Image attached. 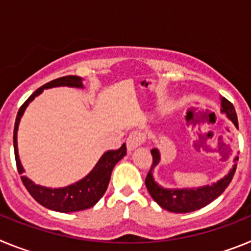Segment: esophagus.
Here are the masks:
<instances>
[{
    "instance_id": "34e87169",
    "label": "esophagus",
    "mask_w": 251,
    "mask_h": 251,
    "mask_svg": "<svg viewBox=\"0 0 251 251\" xmlns=\"http://www.w3.org/2000/svg\"><path fill=\"white\" fill-rule=\"evenodd\" d=\"M146 141V134L141 130H133L129 134V137L127 138V150L129 152L134 151L136 148H138L139 146Z\"/></svg>"
}]
</instances>
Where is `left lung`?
<instances>
[{
	"label": "left lung",
	"instance_id": "1",
	"mask_svg": "<svg viewBox=\"0 0 251 251\" xmlns=\"http://www.w3.org/2000/svg\"><path fill=\"white\" fill-rule=\"evenodd\" d=\"M220 99L221 113L225 114L234 123L235 127L238 128V117H236L234 105L224 97H221ZM151 153L153 157V163L147 177H146V187L153 200L156 201L162 208L171 212H176V214H186V212L200 210L220 196L231 182L235 170H236V161H238V157H236L234 159L235 165L229 171V174L211 185L192 188H166L158 185L153 177V170L161 161V153L157 148H153Z\"/></svg>",
	"mask_w": 251,
	"mask_h": 251
}]
</instances>
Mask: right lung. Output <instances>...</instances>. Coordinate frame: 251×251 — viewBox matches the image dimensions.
Segmentation results:
<instances>
[{
  "mask_svg": "<svg viewBox=\"0 0 251 251\" xmlns=\"http://www.w3.org/2000/svg\"><path fill=\"white\" fill-rule=\"evenodd\" d=\"M56 86H70V88H79V89L84 88L83 79L80 76L68 75V76L59 77V79H55L50 83H46L45 85L39 88L36 92L32 93L30 98L22 104L19 113H17L15 129H13V150H15V158H16L17 170H19L20 175L25 172L21 165V161H20L19 148H17V130H19L20 121H21L22 115H24L26 108L31 101L34 100L36 97H39L45 89L56 88ZM126 154H127L126 145H122V147L117 151H108V152L103 153V156L99 158L97 165L94 166V168L90 171L89 174L86 175L84 178L79 179L77 182L72 183L66 187L50 188L36 185L24 175L21 176V179L31 196L44 207L59 212L81 211V210H86V208L94 206L103 197L106 188H108V185H109L113 168Z\"/></svg>",
  "mask_w": 251,
  "mask_h": 251,
  "instance_id": "right-lung-1",
  "label": "right lung"
}]
</instances>
